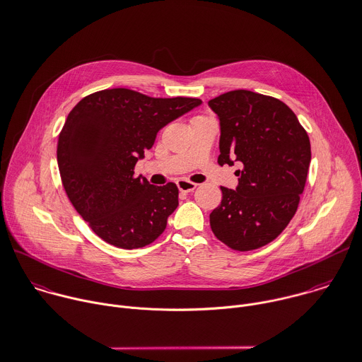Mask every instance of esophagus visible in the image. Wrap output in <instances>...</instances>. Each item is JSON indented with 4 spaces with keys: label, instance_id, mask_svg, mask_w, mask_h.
Instances as JSON below:
<instances>
[{
    "label": "esophagus",
    "instance_id": "34e87169",
    "mask_svg": "<svg viewBox=\"0 0 362 362\" xmlns=\"http://www.w3.org/2000/svg\"><path fill=\"white\" fill-rule=\"evenodd\" d=\"M177 187H179V190L180 192H183V193H190V192H193L196 187H197V185L196 183H192V182H189V180H185V179H180V180H177Z\"/></svg>",
    "mask_w": 362,
    "mask_h": 362
}]
</instances>
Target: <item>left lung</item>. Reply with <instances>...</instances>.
<instances>
[{
  "label": "left lung",
  "instance_id": "left-lung-1",
  "mask_svg": "<svg viewBox=\"0 0 362 362\" xmlns=\"http://www.w3.org/2000/svg\"><path fill=\"white\" fill-rule=\"evenodd\" d=\"M220 122L218 163L234 165L235 190L221 187L210 214L214 235L235 251L274 241L293 218L312 159L308 132L281 100L234 90L209 101Z\"/></svg>",
  "mask_w": 362,
  "mask_h": 362
}]
</instances>
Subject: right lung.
Segmentation results:
<instances>
[{
	"label": "right lung",
	"instance_id": "1",
	"mask_svg": "<svg viewBox=\"0 0 362 362\" xmlns=\"http://www.w3.org/2000/svg\"><path fill=\"white\" fill-rule=\"evenodd\" d=\"M202 103L111 88L84 97L70 111L57 142L62 183L76 211L105 243L134 250L165 231L179 206L177 186L134 177V166L163 127Z\"/></svg>",
	"mask_w": 362,
	"mask_h": 362
}]
</instances>
